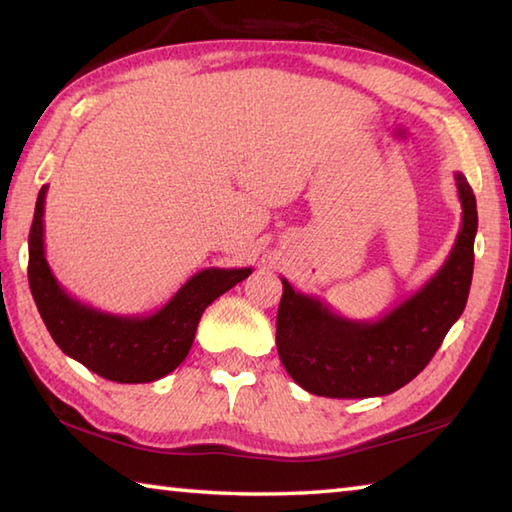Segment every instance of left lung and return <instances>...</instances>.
<instances>
[{"mask_svg": "<svg viewBox=\"0 0 512 512\" xmlns=\"http://www.w3.org/2000/svg\"><path fill=\"white\" fill-rule=\"evenodd\" d=\"M461 230L445 264L414 295L378 320H349L282 277L277 353L297 385L315 396H385L410 383L432 360L466 309L475 268L477 199L461 172Z\"/></svg>", "mask_w": 512, "mask_h": 512, "instance_id": "left-lung-1", "label": "left lung"}]
</instances>
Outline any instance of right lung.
I'll return each mask as SVG.
<instances>
[{"instance_id": "right-lung-1", "label": "right lung", "mask_w": 512, "mask_h": 512, "mask_svg": "<svg viewBox=\"0 0 512 512\" xmlns=\"http://www.w3.org/2000/svg\"><path fill=\"white\" fill-rule=\"evenodd\" d=\"M37 194L29 235V284L42 320L69 358L114 383H152L188 356L201 313L253 273V268H203L159 311L116 315L82 304L55 280L44 253V199Z\"/></svg>"}]
</instances>
